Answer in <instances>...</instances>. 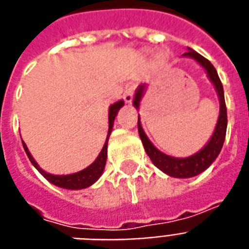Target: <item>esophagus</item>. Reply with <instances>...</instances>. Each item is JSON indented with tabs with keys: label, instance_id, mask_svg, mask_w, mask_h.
Masks as SVG:
<instances>
[{
	"label": "esophagus",
	"instance_id": "1",
	"mask_svg": "<svg viewBox=\"0 0 249 249\" xmlns=\"http://www.w3.org/2000/svg\"><path fill=\"white\" fill-rule=\"evenodd\" d=\"M134 90L135 87L134 84H127L124 87V92H123V100L126 104L132 103V98H134Z\"/></svg>",
	"mask_w": 249,
	"mask_h": 249
}]
</instances>
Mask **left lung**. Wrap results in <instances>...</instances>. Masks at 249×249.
<instances>
[{"mask_svg": "<svg viewBox=\"0 0 249 249\" xmlns=\"http://www.w3.org/2000/svg\"><path fill=\"white\" fill-rule=\"evenodd\" d=\"M183 55L194 58L196 62H198V65H201L205 69L208 78L211 79V82L214 84V88L217 90V94H218L219 115L217 124H215V130L212 135L211 140L208 142L207 145L204 146L201 151H198L194 156H190L187 159H175V157H171V156H167L162 152H160L152 144L151 140L146 138L145 132L142 130L140 118L138 119V128L146 155L149 156L152 162L155 163L160 170L166 173L170 177H174V178H192V177H196L200 173H203L204 170H207L208 167L213 163V161L218 157L219 152L222 149L223 142H225V136H226L227 110L226 104H225L222 83L219 80V76L217 74V71H215L214 66L207 58H204L203 55L198 54L197 52L192 51V49H188V52H186ZM144 90H145V84H140L138 87V89H136V93H135L134 97V107L136 109H139L140 100H142V94H144Z\"/></svg>", "mask_w": 249, "mask_h": 249, "instance_id": "obj_1", "label": "left lung"}]
</instances>
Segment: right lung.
<instances>
[{"instance_id":"obj_1","label":"right lung","mask_w":249,"mask_h":249,"mask_svg":"<svg viewBox=\"0 0 249 249\" xmlns=\"http://www.w3.org/2000/svg\"><path fill=\"white\" fill-rule=\"evenodd\" d=\"M124 105V101L121 100L118 103H114L113 105H110L109 107V130H107V142L104 144L103 149L100 152V155L96 160H94L93 163H90L89 166L86 167L84 170L78 171V173H74V174L69 175H53L46 173L38 166L37 162L35 161L34 157L31 156L28 148L23 142V148L26 151L28 159H30L31 163L34 165L36 169L38 170V173L51 183H53L54 186H58L61 188H66V190H82V188H87V187L92 186L96 180H97L101 174H103L104 169H105V163H107V139H109V135L111 134V130H113V124H114V119L118 114V110Z\"/></svg>"}]
</instances>
